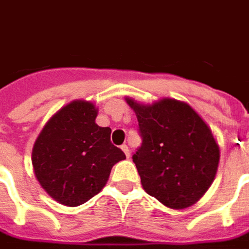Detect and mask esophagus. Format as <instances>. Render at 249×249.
I'll list each match as a JSON object with an SVG mask.
<instances>
[{"mask_svg":"<svg viewBox=\"0 0 249 249\" xmlns=\"http://www.w3.org/2000/svg\"><path fill=\"white\" fill-rule=\"evenodd\" d=\"M121 149H123V152H124L125 153V156L128 157V159H129V156H130V152H129V148H128V145H121Z\"/></svg>","mask_w":249,"mask_h":249,"instance_id":"34e87169","label":"esophagus"}]
</instances>
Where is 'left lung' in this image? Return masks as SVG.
Segmentation results:
<instances>
[{
  "label": "left lung",
  "mask_w": 249,
  "mask_h": 249,
  "mask_svg": "<svg viewBox=\"0 0 249 249\" xmlns=\"http://www.w3.org/2000/svg\"><path fill=\"white\" fill-rule=\"evenodd\" d=\"M125 100L137 116L142 139L132 159L144 191L168 208L197 203L219 167L220 149L212 130L191 105L175 98L152 105Z\"/></svg>",
  "instance_id": "1"
}]
</instances>
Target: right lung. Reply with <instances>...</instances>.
<instances>
[{
  "label": "right lung",
  "mask_w": 249,
  "mask_h": 249,
  "mask_svg": "<svg viewBox=\"0 0 249 249\" xmlns=\"http://www.w3.org/2000/svg\"><path fill=\"white\" fill-rule=\"evenodd\" d=\"M97 108L71 101L52 116L33 146L32 164L41 187L57 203L77 207L97 195L124 152L110 142V128L96 124Z\"/></svg>",
  "instance_id": "1"
}]
</instances>
